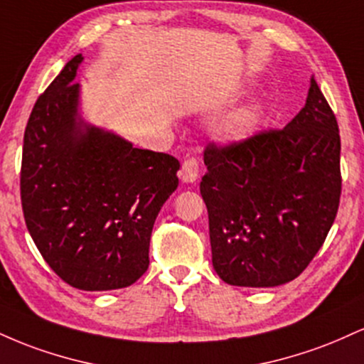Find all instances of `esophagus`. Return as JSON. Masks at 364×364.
<instances>
[{
  "label": "esophagus",
  "instance_id": "34e87169",
  "mask_svg": "<svg viewBox=\"0 0 364 364\" xmlns=\"http://www.w3.org/2000/svg\"><path fill=\"white\" fill-rule=\"evenodd\" d=\"M200 168L198 161L195 157H188L185 162H183L181 171H179V178H181L183 183H195L198 179Z\"/></svg>",
  "mask_w": 364,
  "mask_h": 364
}]
</instances>
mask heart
Wrapping results in <instances>:
<instances>
[{"label": "heart", "mask_w": 364, "mask_h": 364, "mask_svg": "<svg viewBox=\"0 0 364 364\" xmlns=\"http://www.w3.org/2000/svg\"><path fill=\"white\" fill-rule=\"evenodd\" d=\"M260 123V109L258 106H246L229 116L220 128V139L225 144H241L257 133Z\"/></svg>", "instance_id": "1"}]
</instances>
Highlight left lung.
Segmentation results:
<instances>
[{"mask_svg": "<svg viewBox=\"0 0 364 364\" xmlns=\"http://www.w3.org/2000/svg\"><path fill=\"white\" fill-rule=\"evenodd\" d=\"M203 162L200 193L217 275L240 287L298 277L323 245L341 198L339 127L315 78L282 129L210 145Z\"/></svg>", "mask_w": 364, "mask_h": 364, "instance_id": "8db88e82", "label": "left lung"}]
</instances>
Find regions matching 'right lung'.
Segmentation results:
<instances>
[{
  "label": "right lung",
  "mask_w": 364,
  "mask_h": 364,
  "mask_svg": "<svg viewBox=\"0 0 364 364\" xmlns=\"http://www.w3.org/2000/svg\"><path fill=\"white\" fill-rule=\"evenodd\" d=\"M72 58L37 99L23 135L22 208L48 265L70 286L111 291L147 272L156 217L179 162L83 118Z\"/></svg>",
  "instance_id": "1"
}]
</instances>
